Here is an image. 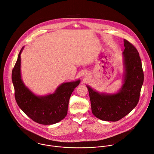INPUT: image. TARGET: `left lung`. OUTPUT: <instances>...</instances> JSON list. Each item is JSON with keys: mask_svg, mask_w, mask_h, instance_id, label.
Returning <instances> with one entry per match:
<instances>
[{"mask_svg": "<svg viewBox=\"0 0 154 154\" xmlns=\"http://www.w3.org/2000/svg\"><path fill=\"white\" fill-rule=\"evenodd\" d=\"M123 84L114 94L98 92L86 85L93 114L97 119L117 122L129 114L137 105L143 83L142 62L136 48L124 39Z\"/></svg>", "mask_w": 154, "mask_h": 154, "instance_id": "left-lung-1", "label": "left lung"}]
</instances>
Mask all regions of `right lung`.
Returning <instances> with one entry per match:
<instances>
[{"label":"right lung","mask_w":154,"mask_h":154,"mask_svg":"<svg viewBox=\"0 0 154 154\" xmlns=\"http://www.w3.org/2000/svg\"><path fill=\"white\" fill-rule=\"evenodd\" d=\"M20 51L12 69V80L16 102L21 110L34 122L44 125L58 123L67 115L68 102L71 93L80 80L60 85L55 92L45 96H37L24 85L21 74Z\"/></svg>","instance_id":"add662e5"}]
</instances>
